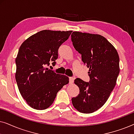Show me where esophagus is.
<instances>
[{
	"instance_id": "1",
	"label": "esophagus",
	"mask_w": 134,
	"mask_h": 134,
	"mask_svg": "<svg viewBox=\"0 0 134 134\" xmlns=\"http://www.w3.org/2000/svg\"><path fill=\"white\" fill-rule=\"evenodd\" d=\"M74 79H75L74 77H69V83L72 84L73 82H74Z\"/></svg>"
}]
</instances>
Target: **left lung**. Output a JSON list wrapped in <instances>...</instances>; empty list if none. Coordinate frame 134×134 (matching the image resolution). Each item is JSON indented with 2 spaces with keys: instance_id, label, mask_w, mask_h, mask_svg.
<instances>
[{
  "instance_id": "obj_1",
  "label": "left lung",
  "mask_w": 134,
  "mask_h": 134,
  "mask_svg": "<svg viewBox=\"0 0 134 134\" xmlns=\"http://www.w3.org/2000/svg\"><path fill=\"white\" fill-rule=\"evenodd\" d=\"M71 40L82 62L89 68L90 78L89 82L75 79L80 93L72 98V103L79 112L91 113L104 105L115 87L120 58L115 47L100 35L73 32Z\"/></svg>"
}]
</instances>
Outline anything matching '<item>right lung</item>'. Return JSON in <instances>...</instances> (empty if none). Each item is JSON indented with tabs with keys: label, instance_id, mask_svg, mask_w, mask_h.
<instances>
[{
	"label": "right lung",
	"instance_id": "obj_1",
	"mask_svg": "<svg viewBox=\"0 0 134 134\" xmlns=\"http://www.w3.org/2000/svg\"><path fill=\"white\" fill-rule=\"evenodd\" d=\"M72 32L41 30L20 46L16 58V80L21 96L33 109L50 107L58 91L69 83L68 77L56 74L46 66L51 62L55 65L58 48Z\"/></svg>",
	"mask_w": 134,
	"mask_h": 134
}]
</instances>
